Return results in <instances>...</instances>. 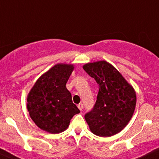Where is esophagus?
Wrapping results in <instances>:
<instances>
[{"mask_svg":"<svg viewBox=\"0 0 159 159\" xmlns=\"http://www.w3.org/2000/svg\"><path fill=\"white\" fill-rule=\"evenodd\" d=\"M78 108L80 110V111H82L83 109H84V105H83V104H79L78 105Z\"/></svg>","mask_w":159,"mask_h":159,"instance_id":"1","label":"esophagus"}]
</instances>
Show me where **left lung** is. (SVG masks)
<instances>
[{
	"mask_svg": "<svg viewBox=\"0 0 159 159\" xmlns=\"http://www.w3.org/2000/svg\"><path fill=\"white\" fill-rule=\"evenodd\" d=\"M83 68L99 86L94 107L85 115L90 131L104 137L118 134L134 115L137 103L135 90L108 61L87 63Z\"/></svg>",
	"mask_w": 159,
	"mask_h": 159,
	"instance_id": "obj_1",
	"label": "left lung"
}]
</instances>
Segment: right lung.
<instances>
[{"mask_svg":"<svg viewBox=\"0 0 159 159\" xmlns=\"http://www.w3.org/2000/svg\"><path fill=\"white\" fill-rule=\"evenodd\" d=\"M74 65L58 63L40 75L27 96L30 118L42 130L59 134L69 126L80 110L72 101L66 83Z\"/></svg>","mask_w":159,"mask_h":159,"instance_id":"obj_1","label":"right lung"}]
</instances>
